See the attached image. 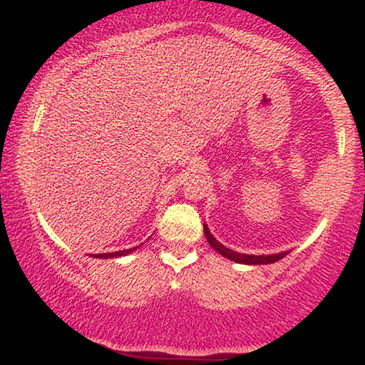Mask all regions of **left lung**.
Returning a JSON list of instances; mask_svg holds the SVG:
<instances>
[{"label": "left lung", "instance_id": "obj_1", "mask_svg": "<svg viewBox=\"0 0 365 365\" xmlns=\"http://www.w3.org/2000/svg\"><path fill=\"white\" fill-rule=\"evenodd\" d=\"M204 235H206L209 245L212 247V249L216 250V252H220L223 257L230 259V261H235L238 264H271V262H276L279 261V259H283L284 255L288 252H279V254H269V255H250V254H238L235 250L232 249H226L223 244H220V242L216 240L215 237L211 235V232H209L207 225H204Z\"/></svg>", "mask_w": 365, "mask_h": 365}]
</instances>
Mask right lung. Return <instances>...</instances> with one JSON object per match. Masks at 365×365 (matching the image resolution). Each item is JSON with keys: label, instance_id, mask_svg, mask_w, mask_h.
Masks as SVG:
<instances>
[{"label": "right lung", "instance_id": "obj_1", "mask_svg": "<svg viewBox=\"0 0 365 365\" xmlns=\"http://www.w3.org/2000/svg\"><path fill=\"white\" fill-rule=\"evenodd\" d=\"M137 247H133V249H127V250H118V252H110V254H98L94 255V257H101V259H111V257H121V255H127L130 252H133Z\"/></svg>", "mask_w": 365, "mask_h": 365}]
</instances>
